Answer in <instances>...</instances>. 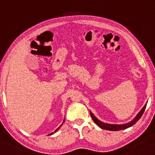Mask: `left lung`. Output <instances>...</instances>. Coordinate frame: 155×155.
<instances>
[{
    "mask_svg": "<svg viewBox=\"0 0 155 155\" xmlns=\"http://www.w3.org/2000/svg\"><path fill=\"white\" fill-rule=\"evenodd\" d=\"M146 107H147V104L143 106V108L140 110L139 113L137 114V116L135 117V118L133 119L131 122H130L127 124H111L104 123V122H101V121L97 120V119L96 118L95 116H94L93 114H92L91 111H90V115H91V117H92V120L94 121V122H95V123L97 124V126H99L101 128L104 129V130H107L117 131V130H121L127 129V128H128V127H131V126H133L134 124H136V122L139 120V119L141 117L142 115H143V112H144V111H145Z\"/></svg>",
    "mask_w": 155,
    "mask_h": 155,
    "instance_id": "obj_1",
    "label": "left lung"
}]
</instances>
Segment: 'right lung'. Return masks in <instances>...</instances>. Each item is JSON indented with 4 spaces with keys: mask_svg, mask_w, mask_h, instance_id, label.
I'll return each mask as SVG.
<instances>
[{
    "mask_svg": "<svg viewBox=\"0 0 155 155\" xmlns=\"http://www.w3.org/2000/svg\"><path fill=\"white\" fill-rule=\"evenodd\" d=\"M65 122V120H63V122ZM61 125H62V124H61ZM61 125H60V127H58V128H57L56 130H55L54 133H55V132H57V131H58V130H59V129H60V127H61ZM51 134H53V133H50V134H49V135H51Z\"/></svg>",
    "mask_w": 155,
    "mask_h": 155,
    "instance_id": "obj_1",
    "label": "right lung"
}]
</instances>
